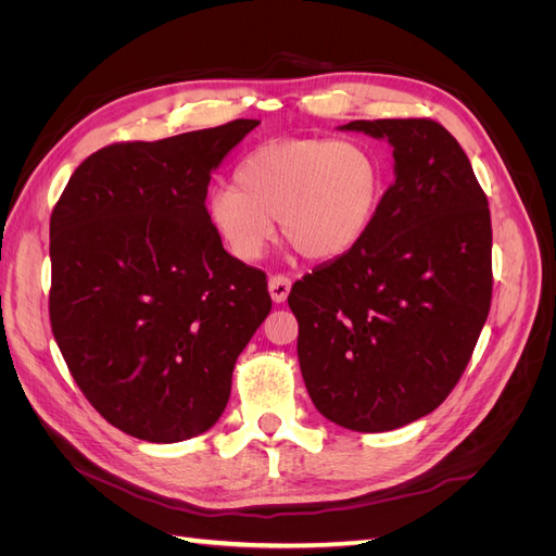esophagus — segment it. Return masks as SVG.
<instances>
[{
    "label": "esophagus",
    "instance_id": "1",
    "mask_svg": "<svg viewBox=\"0 0 556 556\" xmlns=\"http://www.w3.org/2000/svg\"><path fill=\"white\" fill-rule=\"evenodd\" d=\"M290 290H292V282H290L288 276H274V278H268V294H271L274 304H282V301L288 299Z\"/></svg>",
    "mask_w": 556,
    "mask_h": 556
}]
</instances>
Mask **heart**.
I'll return each instance as SVG.
<instances>
[{
    "label": "heart",
    "instance_id": "obj_1",
    "mask_svg": "<svg viewBox=\"0 0 556 556\" xmlns=\"http://www.w3.org/2000/svg\"><path fill=\"white\" fill-rule=\"evenodd\" d=\"M384 197V166L359 141L280 139L252 150L233 188L213 190L206 217L215 239L239 262H257L274 220L299 255L329 262L371 231Z\"/></svg>",
    "mask_w": 556,
    "mask_h": 556
}]
</instances>
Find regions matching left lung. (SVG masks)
Returning <instances> with one entry per match:
<instances>
[{
    "mask_svg": "<svg viewBox=\"0 0 556 556\" xmlns=\"http://www.w3.org/2000/svg\"><path fill=\"white\" fill-rule=\"evenodd\" d=\"M339 129L390 143L396 180L366 239L292 285L296 355L329 422L392 431L439 408L473 355L492 301V220L473 166L439 123Z\"/></svg>",
    "mask_w": 556,
    "mask_h": 556,
    "instance_id": "left-lung-1",
    "label": "left lung"
}]
</instances>
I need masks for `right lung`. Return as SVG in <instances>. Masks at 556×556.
Returning <instances> with one entry per match:
<instances>
[{"instance_id":"1","label":"right lung","mask_w":556,"mask_h":556,"mask_svg":"<svg viewBox=\"0 0 556 556\" xmlns=\"http://www.w3.org/2000/svg\"><path fill=\"white\" fill-rule=\"evenodd\" d=\"M257 125L97 150L50 215L58 348L97 413L134 439L208 431L271 311L266 276L229 255L204 206L211 174Z\"/></svg>"}]
</instances>
